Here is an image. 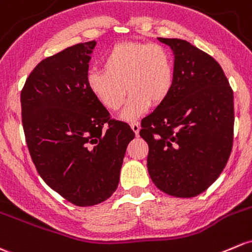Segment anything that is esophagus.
Instances as JSON below:
<instances>
[{
  "mask_svg": "<svg viewBox=\"0 0 252 252\" xmlns=\"http://www.w3.org/2000/svg\"><path fill=\"white\" fill-rule=\"evenodd\" d=\"M130 126H131V129H133V131L135 133V135H139V131H140V124H139V122H131L130 123Z\"/></svg>",
  "mask_w": 252,
  "mask_h": 252,
  "instance_id": "obj_1",
  "label": "esophagus"
}]
</instances>
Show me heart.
<instances>
[{
  "instance_id": "obj_1",
  "label": "heart",
  "mask_w": 252,
  "mask_h": 252,
  "mask_svg": "<svg viewBox=\"0 0 252 252\" xmlns=\"http://www.w3.org/2000/svg\"><path fill=\"white\" fill-rule=\"evenodd\" d=\"M104 70L89 72L87 83L104 107L117 111L129 93L121 117L131 121L159 105L174 86V63L169 50L157 43L123 42L113 46L102 62ZM126 89L124 90V88Z\"/></svg>"
}]
</instances>
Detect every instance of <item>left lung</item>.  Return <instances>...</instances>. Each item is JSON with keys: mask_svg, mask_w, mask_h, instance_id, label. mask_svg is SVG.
<instances>
[{"mask_svg": "<svg viewBox=\"0 0 252 252\" xmlns=\"http://www.w3.org/2000/svg\"><path fill=\"white\" fill-rule=\"evenodd\" d=\"M174 53L169 96L141 121L147 169L161 192L200 194L226 166L233 144V92L219 63L179 38H161Z\"/></svg>", "mask_w": 252, "mask_h": 252, "instance_id": "obj_1", "label": "left lung"}]
</instances>
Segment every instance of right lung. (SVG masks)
<instances>
[{
  "instance_id": "right-lung-1",
  "label": "right lung",
  "mask_w": 252,
  "mask_h": 252,
  "mask_svg": "<svg viewBox=\"0 0 252 252\" xmlns=\"http://www.w3.org/2000/svg\"><path fill=\"white\" fill-rule=\"evenodd\" d=\"M95 44H75L42 60L20 94L26 144L39 176L77 206L96 205L113 194L135 137L128 124L110 119L89 91Z\"/></svg>"
}]
</instances>
